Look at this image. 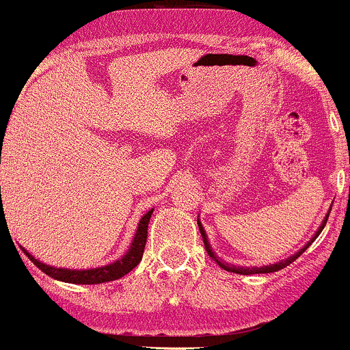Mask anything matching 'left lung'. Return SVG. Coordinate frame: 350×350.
<instances>
[{
  "instance_id": "left-lung-1",
  "label": "left lung",
  "mask_w": 350,
  "mask_h": 350,
  "mask_svg": "<svg viewBox=\"0 0 350 350\" xmlns=\"http://www.w3.org/2000/svg\"><path fill=\"white\" fill-rule=\"evenodd\" d=\"M330 209H332V207H330ZM328 214H330V211H328V213H327V216L323 217V221H321V224H320V226H318V230L314 231V234H313V237L310 238V241H308V243L304 245V247H301L299 250L296 252V254L291 255V257H288V258H286V260L275 262V264H271V265H262V267H237V265H230V264H226V262L219 260V258H217L216 255H214V252H213V247H211L209 240H207V234H206V230H204L202 223H200V221L197 219V224H199V231H200V234H202L204 247H206L207 254H209V257H213V258H214V262H216V264L219 265L221 269H224V271H228V272H234V274H241V275H250V274H269V272H278V271H281V269L288 267L289 264H293V262L296 260V258L299 257V255L303 254V252L306 250V248L310 247V245L313 243L314 240H317V238H318V234H320L321 231H323L325 224H327Z\"/></svg>"
}]
</instances>
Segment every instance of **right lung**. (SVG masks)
Returning a JSON list of instances; mask_svg holds the SVG:
<instances>
[{
	"mask_svg": "<svg viewBox=\"0 0 350 350\" xmlns=\"http://www.w3.org/2000/svg\"><path fill=\"white\" fill-rule=\"evenodd\" d=\"M153 211L154 209H150L139 219V224H137L136 228V233H134L133 241H131V247L127 248L126 254H124L120 258H117V260L110 262V264L102 265V267H92V269L53 267V265H47L44 264V262L37 260V258L33 257L32 254H29L23 247L20 248H22L23 254L33 262V265H37L44 274H47L53 279H57V281L69 282V284H102V282L116 281V279H120L126 274H129V272L139 264L141 258H143V252H144V247H146V238H148V223H150V217L151 214H153Z\"/></svg>",
	"mask_w": 350,
	"mask_h": 350,
	"instance_id": "obj_1",
	"label": "right lung"
}]
</instances>
